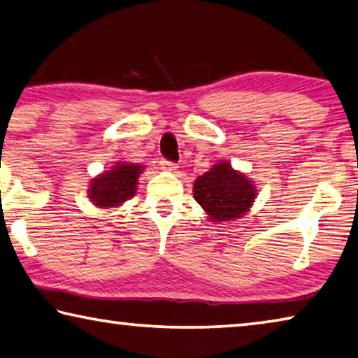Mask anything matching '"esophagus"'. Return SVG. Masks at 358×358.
Returning <instances> with one entry per match:
<instances>
[{"label": "esophagus", "instance_id": "1", "mask_svg": "<svg viewBox=\"0 0 358 358\" xmlns=\"http://www.w3.org/2000/svg\"><path fill=\"white\" fill-rule=\"evenodd\" d=\"M161 166H162V169L170 170V172H173V170H177V169H178L177 164H175V162H170V161H167V159H162V161H161Z\"/></svg>", "mask_w": 358, "mask_h": 358}]
</instances>
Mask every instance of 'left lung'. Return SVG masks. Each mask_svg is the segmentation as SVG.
I'll list each match as a JSON object with an SVG mask.
<instances>
[{"instance_id":"obj_1","label":"left lung","mask_w":358,"mask_h":358,"mask_svg":"<svg viewBox=\"0 0 358 358\" xmlns=\"http://www.w3.org/2000/svg\"><path fill=\"white\" fill-rule=\"evenodd\" d=\"M192 194L210 220L231 221L248 212L257 197V186L223 161L197 177Z\"/></svg>"}]
</instances>
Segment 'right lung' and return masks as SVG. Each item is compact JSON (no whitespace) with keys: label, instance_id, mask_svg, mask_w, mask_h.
I'll use <instances>...</instances> for the list:
<instances>
[{"label":"right lung","instance_id":"add662e5","mask_svg":"<svg viewBox=\"0 0 358 358\" xmlns=\"http://www.w3.org/2000/svg\"><path fill=\"white\" fill-rule=\"evenodd\" d=\"M141 172H143V166H138V164L117 162L115 167L90 181V201L94 202V206L101 208L119 207L135 196Z\"/></svg>","mask_w":358,"mask_h":358}]
</instances>
